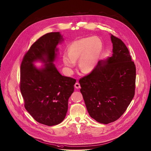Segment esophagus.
Listing matches in <instances>:
<instances>
[{"label":"esophagus","instance_id":"34e87169","mask_svg":"<svg viewBox=\"0 0 151 151\" xmlns=\"http://www.w3.org/2000/svg\"><path fill=\"white\" fill-rule=\"evenodd\" d=\"M74 86H75V88H76V89H79V88H80V84L78 83H76V84H75V85H74Z\"/></svg>","mask_w":151,"mask_h":151}]
</instances>
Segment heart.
<instances>
[{"label":"heart","mask_w":151,"mask_h":151,"mask_svg":"<svg viewBox=\"0 0 151 151\" xmlns=\"http://www.w3.org/2000/svg\"><path fill=\"white\" fill-rule=\"evenodd\" d=\"M103 50V42L97 37H86L71 43L68 54L63 56L65 65L73 68L79 60L78 66L81 71L88 73L93 71L98 63Z\"/></svg>","instance_id":"1"}]
</instances>
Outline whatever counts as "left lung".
Wrapping results in <instances>:
<instances>
[{
  "instance_id": "left-lung-1",
  "label": "left lung",
  "mask_w": 151,
  "mask_h": 151,
  "mask_svg": "<svg viewBox=\"0 0 151 151\" xmlns=\"http://www.w3.org/2000/svg\"><path fill=\"white\" fill-rule=\"evenodd\" d=\"M113 54L99 61L79 81L86 109L96 122L107 124L119 119L135 93L136 69L126 45L110 34Z\"/></svg>"
}]
</instances>
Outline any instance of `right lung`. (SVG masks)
Masks as SVG:
<instances>
[{
  "instance_id": "1",
  "label": "right lung",
  "mask_w": 151,
  "mask_h": 151,
  "mask_svg": "<svg viewBox=\"0 0 151 151\" xmlns=\"http://www.w3.org/2000/svg\"><path fill=\"white\" fill-rule=\"evenodd\" d=\"M64 41L59 32L46 34L33 43L20 68V91L27 111L38 123L57 125L65 119L68 101L76 80L62 76L54 64L57 45ZM40 61L41 68L34 65Z\"/></svg>"
}]
</instances>
